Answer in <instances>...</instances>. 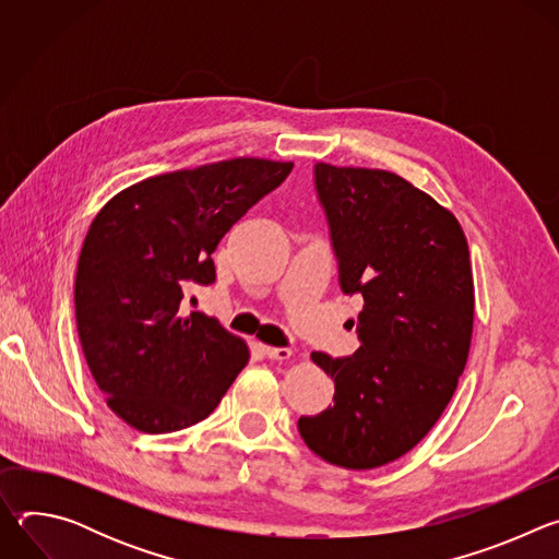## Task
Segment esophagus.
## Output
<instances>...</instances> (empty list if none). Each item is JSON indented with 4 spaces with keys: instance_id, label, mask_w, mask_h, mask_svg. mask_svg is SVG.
<instances>
[{
    "instance_id": "34e87169",
    "label": "esophagus",
    "mask_w": 559,
    "mask_h": 559,
    "mask_svg": "<svg viewBox=\"0 0 559 559\" xmlns=\"http://www.w3.org/2000/svg\"><path fill=\"white\" fill-rule=\"evenodd\" d=\"M263 352H265V356L272 358V360H289V358L294 356V352L287 349V347H270V345H263Z\"/></svg>"
}]
</instances>
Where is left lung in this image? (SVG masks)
<instances>
[{
  "label": "left lung",
  "mask_w": 559,
  "mask_h": 559,
  "mask_svg": "<svg viewBox=\"0 0 559 559\" xmlns=\"http://www.w3.org/2000/svg\"><path fill=\"white\" fill-rule=\"evenodd\" d=\"M345 294H362L352 358L313 352L334 405L302 416L305 444L330 464L376 468L409 453L438 423L464 371L475 289L451 210L378 168L316 164Z\"/></svg>",
  "instance_id": "obj_1"
}]
</instances>
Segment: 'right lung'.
<instances>
[{
	"mask_svg": "<svg viewBox=\"0 0 559 559\" xmlns=\"http://www.w3.org/2000/svg\"><path fill=\"white\" fill-rule=\"evenodd\" d=\"M292 162L238 156L143 179L95 216L79 254L74 313L108 407L143 433L205 420L250 360L216 318L181 316L190 283L212 285V252Z\"/></svg>",
	"mask_w": 559,
	"mask_h": 559,
	"instance_id": "add662e5",
	"label": "right lung"
}]
</instances>
